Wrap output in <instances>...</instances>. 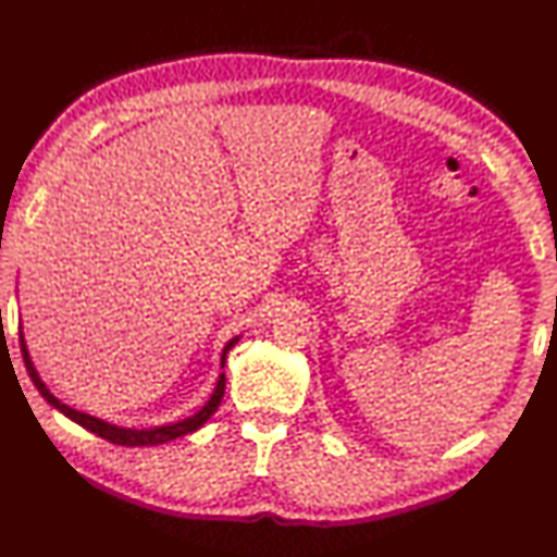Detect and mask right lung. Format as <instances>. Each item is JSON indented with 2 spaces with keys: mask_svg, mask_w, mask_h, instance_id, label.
<instances>
[{
  "mask_svg": "<svg viewBox=\"0 0 557 557\" xmlns=\"http://www.w3.org/2000/svg\"><path fill=\"white\" fill-rule=\"evenodd\" d=\"M236 341H238V337H234V341L224 347L222 366H224V359H226V351L236 345ZM21 351H23L25 369H28V373H30V377H33L35 387L39 389V395H42V397L53 406V409H59L63 416H67L71 420H75L77 425H83L85 430L94 432V435H99L101 440H108V442L120 444V446H156V444H165V442L176 440V437L191 435V432H196V430H198L202 423H206V420L216 411V406H220V401H222V397H224V387H226V377H224V373H222V375H220V381H216L214 395L210 397V401H208L206 406H202V409H200L196 416L186 418V420H180V423L162 425V428H156V430H125V428L108 425V423H103V420H99V418H91V416H87V413H79V411L71 409V406L61 404V401H59L57 397H53L51 392L47 389V385H45L42 381H39V375H37V371H35V366H33V361H30V357H28V349H25L23 335H21Z\"/></svg>",
  "mask_w": 557,
  "mask_h": 557,
  "instance_id": "obj_1",
  "label": "right lung"
}]
</instances>
